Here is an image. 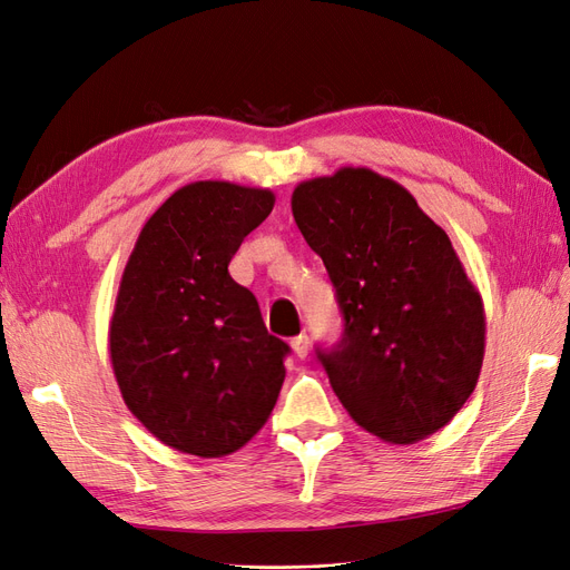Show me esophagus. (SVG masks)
Wrapping results in <instances>:
<instances>
[{
	"label": "esophagus",
	"mask_w": 570,
	"mask_h": 570,
	"mask_svg": "<svg viewBox=\"0 0 570 570\" xmlns=\"http://www.w3.org/2000/svg\"><path fill=\"white\" fill-rule=\"evenodd\" d=\"M292 352H295L299 358H304L308 354V347H312V342H308V335H297L292 337Z\"/></svg>",
	"instance_id": "1"
}]
</instances>
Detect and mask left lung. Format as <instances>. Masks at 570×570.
<instances>
[{
  "instance_id": "8db88e82",
  "label": "left lung",
  "mask_w": 570,
  "mask_h": 570,
  "mask_svg": "<svg viewBox=\"0 0 570 570\" xmlns=\"http://www.w3.org/2000/svg\"><path fill=\"white\" fill-rule=\"evenodd\" d=\"M292 216L344 318L335 347L316 350L342 406L385 442L438 433L485 356V308L452 239L406 187L371 168L299 183Z\"/></svg>"
}]
</instances>
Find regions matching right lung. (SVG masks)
Wrapping results in <instances>:
<instances>
[{
  "label": "right lung",
  "instance_id": "right-lung-1",
  "mask_svg": "<svg viewBox=\"0 0 570 570\" xmlns=\"http://www.w3.org/2000/svg\"><path fill=\"white\" fill-rule=\"evenodd\" d=\"M273 204L264 187L189 183L145 223L120 278L109 323L120 396L183 454L237 452L281 394L289 347L268 335L256 297L228 273Z\"/></svg>",
  "mask_w": 570,
  "mask_h": 570
}]
</instances>
